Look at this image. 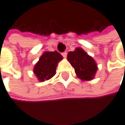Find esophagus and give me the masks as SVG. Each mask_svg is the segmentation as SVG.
Segmentation results:
<instances>
[{"label":"esophagus","instance_id":"1","mask_svg":"<svg viewBox=\"0 0 125 125\" xmlns=\"http://www.w3.org/2000/svg\"><path fill=\"white\" fill-rule=\"evenodd\" d=\"M62 56H63L64 58H66L67 57V52H62Z\"/></svg>","mask_w":125,"mask_h":125}]
</instances>
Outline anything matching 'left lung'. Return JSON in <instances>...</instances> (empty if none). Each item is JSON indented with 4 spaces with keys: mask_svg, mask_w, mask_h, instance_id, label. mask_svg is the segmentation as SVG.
Returning <instances> with one entry per match:
<instances>
[{
    "mask_svg": "<svg viewBox=\"0 0 125 125\" xmlns=\"http://www.w3.org/2000/svg\"><path fill=\"white\" fill-rule=\"evenodd\" d=\"M67 60L74 67L77 77L83 81H92L97 71V64L94 59L82 48L77 47L67 54Z\"/></svg>",
    "mask_w": 125,
    "mask_h": 125,
    "instance_id": "obj_1",
    "label": "left lung"
}]
</instances>
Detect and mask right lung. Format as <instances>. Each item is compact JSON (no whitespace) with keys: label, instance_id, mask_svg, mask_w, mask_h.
<instances>
[{"label":"right lung","instance_id":"add662e5","mask_svg":"<svg viewBox=\"0 0 125 125\" xmlns=\"http://www.w3.org/2000/svg\"><path fill=\"white\" fill-rule=\"evenodd\" d=\"M62 59L63 57L57 51L43 52L33 68V73L38 81L44 82L52 78L55 74L58 62Z\"/></svg>","mask_w":125,"mask_h":125}]
</instances>
